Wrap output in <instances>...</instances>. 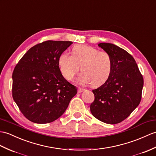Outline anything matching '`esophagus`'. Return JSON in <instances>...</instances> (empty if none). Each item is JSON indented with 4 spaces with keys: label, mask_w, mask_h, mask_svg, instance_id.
<instances>
[{
    "label": "esophagus",
    "mask_w": 156,
    "mask_h": 156,
    "mask_svg": "<svg viewBox=\"0 0 156 156\" xmlns=\"http://www.w3.org/2000/svg\"><path fill=\"white\" fill-rule=\"evenodd\" d=\"M84 89H82V88H78V93H81V92H82L83 91H84Z\"/></svg>",
    "instance_id": "1"
}]
</instances>
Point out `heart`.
Wrapping results in <instances>:
<instances>
[{"label": "heart", "instance_id": "b5f03b06", "mask_svg": "<svg viewBox=\"0 0 156 156\" xmlns=\"http://www.w3.org/2000/svg\"><path fill=\"white\" fill-rule=\"evenodd\" d=\"M60 70L63 76L72 80L78 74L81 67L82 73L78 78L79 84H91L97 87L109 78L112 59L110 54L105 50H98L94 47L80 44L72 50V56L63 53L58 58Z\"/></svg>", "mask_w": 156, "mask_h": 156}]
</instances>
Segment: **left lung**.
I'll use <instances>...</instances> for the list:
<instances>
[{
	"label": "left lung",
	"mask_w": 156,
	"mask_h": 156,
	"mask_svg": "<svg viewBox=\"0 0 156 156\" xmlns=\"http://www.w3.org/2000/svg\"><path fill=\"white\" fill-rule=\"evenodd\" d=\"M98 46L111 55L112 68L106 82L92 90L95 98L90 111L101 122L118 124L140 104L144 78L134 58L125 50L110 43H100Z\"/></svg>",
	"instance_id": "obj_1"
}]
</instances>
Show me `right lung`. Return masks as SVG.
Returning a JSON list of instances; mask_svg holds the SVG:
<instances>
[{
    "mask_svg": "<svg viewBox=\"0 0 156 156\" xmlns=\"http://www.w3.org/2000/svg\"><path fill=\"white\" fill-rule=\"evenodd\" d=\"M72 44L48 41L29 49L12 73V98L29 120L46 124L62 115L77 88L65 79L58 58Z\"/></svg>",
    "mask_w": 156,
    "mask_h": 156,
    "instance_id": "obj_1",
    "label": "right lung"
}]
</instances>
